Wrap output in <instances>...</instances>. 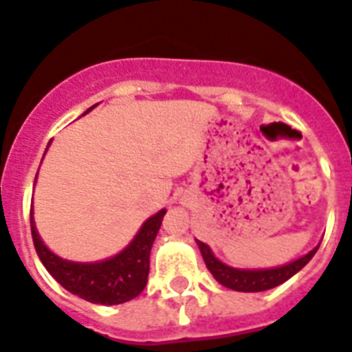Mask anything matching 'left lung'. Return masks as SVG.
I'll list each match as a JSON object with an SVG mask.
<instances>
[{
  "instance_id": "1",
  "label": "left lung",
  "mask_w": 352,
  "mask_h": 352,
  "mask_svg": "<svg viewBox=\"0 0 352 352\" xmlns=\"http://www.w3.org/2000/svg\"><path fill=\"white\" fill-rule=\"evenodd\" d=\"M197 245L202 253V258L206 262V267L210 270V273L215 276L219 284H222L228 289L242 291V293H258V291L273 289L276 285L284 284L285 280H289L291 276L296 275L313 256H315L318 245L307 253V255L300 256V258L293 260L289 264L278 265V267H270V270H239V267H231V265L224 264L222 260L217 258L213 255V251L210 250V245L204 242L197 241Z\"/></svg>"
}]
</instances>
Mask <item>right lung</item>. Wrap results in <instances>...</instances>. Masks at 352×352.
<instances>
[{
    "mask_svg": "<svg viewBox=\"0 0 352 352\" xmlns=\"http://www.w3.org/2000/svg\"><path fill=\"white\" fill-rule=\"evenodd\" d=\"M92 108H88L85 113ZM164 215L166 210H161L150 217L121 253L99 262H72L52 253L37 233L34 210H30V230L37 256L48 273L65 289L92 304L117 305L135 298L146 287L150 273V251Z\"/></svg>",
    "mask_w": 352,
    "mask_h": 352,
    "instance_id": "obj_1",
    "label": "right lung"
}]
</instances>
